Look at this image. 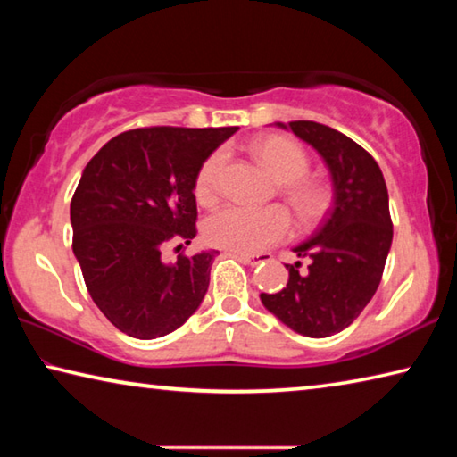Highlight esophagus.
I'll list each match as a JSON object with an SVG mask.
<instances>
[{"label":"esophagus","instance_id":"34e87169","mask_svg":"<svg viewBox=\"0 0 457 457\" xmlns=\"http://www.w3.org/2000/svg\"><path fill=\"white\" fill-rule=\"evenodd\" d=\"M236 256L242 260V262H245V264H250V266H260V264H264V262H270L272 260V256H270V253H266V252H262V253H244V252H236Z\"/></svg>","mask_w":457,"mask_h":457}]
</instances>
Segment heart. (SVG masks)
Listing matches in <instances>:
<instances>
[{"label":"heart","mask_w":457,"mask_h":457,"mask_svg":"<svg viewBox=\"0 0 457 457\" xmlns=\"http://www.w3.org/2000/svg\"><path fill=\"white\" fill-rule=\"evenodd\" d=\"M252 153L278 179L282 195L288 199L296 218L303 223L319 221L330 205V193L324 185L308 179L311 169L306 151L286 137L268 135L252 143ZM226 163L223 151H213L201 163L195 177V197L199 204L212 205L220 197L221 171ZM292 234V220L282 205L253 207L228 205L212 213L204 223L207 244L231 252L256 253L282 242Z\"/></svg>","instance_id":"heart-1"}]
</instances>
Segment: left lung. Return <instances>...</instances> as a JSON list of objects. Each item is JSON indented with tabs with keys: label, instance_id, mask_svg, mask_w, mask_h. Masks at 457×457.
I'll list each match as a JSON object with an SVG mask.
<instances>
[{
	"label": "left lung",
	"instance_id": "1",
	"mask_svg": "<svg viewBox=\"0 0 457 457\" xmlns=\"http://www.w3.org/2000/svg\"><path fill=\"white\" fill-rule=\"evenodd\" d=\"M276 125L290 129L327 163L332 207L316 234L294 247L298 258H311L308 268L286 264L288 284L260 298L294 332L324 338L349 327L378 288L393 239L389 193L377 161L353 138L312 120Z\"/></svg>",
	"mask_w": 457,
	"mask_h": 457
}]
</instances>
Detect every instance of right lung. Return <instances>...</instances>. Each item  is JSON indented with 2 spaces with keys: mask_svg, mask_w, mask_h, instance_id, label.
<instances>
[{
  "mask_svg": "<svg viewBox=\"0 0 457 457\" xmlns=\"http://www.w3.org/2000/svg\"><path fill=\"white\" fill-rule=\"evenodd\" d=\"M236 130H127L84 167L71 204L72 250L95 304L125 335L165 337L204 300L218 252L181 253L167 264L161 250L195 237L197 171Z\"/></svg>",
  "mask_w": 457,
  "mask_h": 457,
  "instance_id": "add662e5",
  "label": "right lung"
}]
</instances>
